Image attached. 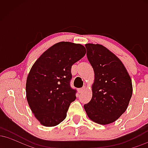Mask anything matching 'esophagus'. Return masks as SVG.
<instances>
[{
    "label": "esophagus",
    "instance_id": "1",
    "mask_svg": "<svg viewBox=\"0 0 148 148\" xmlns=\"http://www.w3.org/2000/svg\"><path fill=\"white\" fill-rule=\"evenodd\" d=\"M85 89H86V88L84 87V88H79V90H78V91H79V93H82L85 90Z\"/></svg>",
    "mask_w": 148,
    "mask_h": 148
}]
</instances>
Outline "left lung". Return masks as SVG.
<instances>
[{"mask_svg":"<svg viewBox=\"0 0 148 148\" xmlns=\"http://www.w3.org/2000/svg\"><path fill=\"white\" fill-rule=\"evenodd\" d=\"M85 46L95 80L92 97L84 109L92 121L108 125L127 110L133 92L132 79L122 61L111 51L97 44Z\"/></svg>","mask_w":148,"mask_h":148,"instance_id":"left-lung-1","label":"left lung"}]
</instances>
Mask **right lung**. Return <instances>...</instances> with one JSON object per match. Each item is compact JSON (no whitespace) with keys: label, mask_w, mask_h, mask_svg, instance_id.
<instances>
[{"label":"right lung","mask_w":148,"mask_h":148,"mask_svg":"<svg viewBox=\"0 0 148 148\" xmlns=\"http://www.w3.org/2000/svg\"><path fill=\"white\" fill-rule=\"evenodd\" d=\"M82 45L69 42L55 44L32 66L26 80V99L42 125L54 127L67 116L76 90L69 86L73 64L86 55Z\"/></svg>","instance_id":"1"}]
</instances>
